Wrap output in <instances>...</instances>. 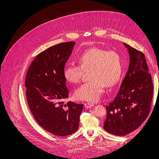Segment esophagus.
Returning a JSON list of instances; mask_svg holds the SVG:
<instances>
[{
    "label": "esophagus",
    "instance_id": "esophagus-1",
    "mask_svg": "<svg viewBox=\"0 0 159 159\" xmlns=\"http://www.w3.org/2000/svg\"><path fill=\"white\" fill-rule=\"evenodd\" d=\"M93 106H94V104H92V103H85V107L86 108H91Z\"/></svg>",
    "mask_w": 159,
    "mask_h": 159
}]
</instances>
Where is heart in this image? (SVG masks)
I'll return each instance as SVG.
<instances>
[{"mask_svg": "<svg viewBox=\"0 0 159 159\" xmlns=\"http://www.w3.org/2000/svg\"><path fill=\"white\" fill-rule=\"evenodd\" d=\"M78 61L79 65L70 63L63 70L66 80L71 83H79L83 70H91V80L80 85L75 92V97L78 100L98 102L103 93L105 86H113L122 75V56L116 51L91 48L83 52L79 57Z\"/></svg>", "mask_w": 159, "mask_h": 159, "instance_id": "1", "label": "heart"}]
</instances>
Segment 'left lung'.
Here are the masks:
<instances>
[{"instance_id": "obj_1", "label": "left lung", "mask_w": 159, "mask_h": 159, "mask_svg": "<svg viewBox=\"0 0 159 159\" xmlns=\"http://www.w3.org/2000/svg\"><path fill=\"white\" fill-rule=\"evenodd\" d=\"M130 56L127 74L120 89L107 106L103 128L115 136L134 131L145 120L150 111L153 86L143 53L124 43Z\"/></svg>"}]
</instances>
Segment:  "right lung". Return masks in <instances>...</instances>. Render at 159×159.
<instances>
[{
	"mask_svg": "<svg viewBox=\"0 0 159 159\" xmlns=\"http://www.w3.org/2000/svg\"><path fill=\"white\" fill-rule=\"evenodd\" d=\"M75 44L61 43L40 52L26 75V96L33 116L43 129L56 136L76 132L83 110L82 104H65L69 91L63 70Z\"/></svg>",
	"mask_w": 159,
	"mask_h": 159,
	"instance_id": "obj_1",
	"label": "right lung"
}]
</instances>
